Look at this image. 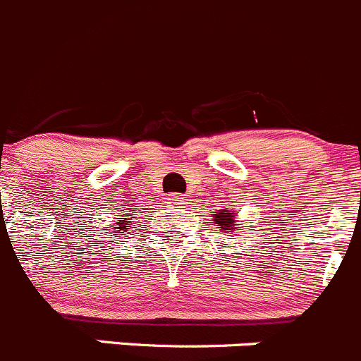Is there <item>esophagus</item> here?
<instances>
[{"label": "esophagus", "instance_id": "esophagus-1", "mask_svg": "<svg viewBox=\"0 0 361 361\" xmlns=\"http://www.w3.org/2000/svg\"><path fill=\"white\" fill-rule=\"evenodd\" d=\"M168 200H170L171 205H184V197L180 193H171Z\"/></svg>", "mask_w": 361, "mask_h": 361}]
</instances>
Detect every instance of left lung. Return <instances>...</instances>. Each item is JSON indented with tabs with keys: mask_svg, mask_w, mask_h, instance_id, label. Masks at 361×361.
<instances>
[{
	"mask_svg": "<svg viewBox=\"0 0 361 361\" xmlns=\"http://www.w3.org/2000/svg\"><path fill=\"white\" fill-rule=\"evenodd\" d=\"M214 221L218 225V228L225 230V232H230V230L234 228V212L230 211H223L219 214L214 216Z\"/></svg>",
	"mask_w": 361,
	"mask_h": 361,
	"instance_id": "8db88e82",
	"label": "left lung"
}]
</instances>
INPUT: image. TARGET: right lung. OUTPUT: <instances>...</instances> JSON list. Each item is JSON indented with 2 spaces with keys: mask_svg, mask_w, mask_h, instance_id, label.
I'll list each match as a JSON object with an SVG mask.
<instances>
[{
  "mask_svg": "<svg viewBox=\"0 0 361 361\" xmlns=\"http://www.w3.org/2000/svg\"><path fill=\"white\" fill-rule=\"evenodd\" d=\"M123 226H126V223H123Z\"/></svg>",
  "mask_w": 361,
  "mask_h": 361,
  "instance_id": "1",
  "label": "right lung"
}]
</instances>
